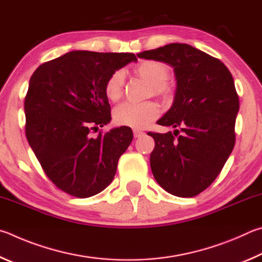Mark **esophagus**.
I'll return each mask as SVG.
<instances>
[{
    "mask_svg": "<svg viewBox=\"0 0 262 262\" xmlns=\"http://www.w3.org/2000/svg\"><path fill=\"white\" fill-rule=\"evenodd\" d=\"M145 135V132L140 131V130H134V136L135 138H140V137H143Z\"/></svg>",
    "mask_w": 262,
    "mask_h": 262,
    "instance_id": "34e87169",
    "label": "esophagus"
}]
</instances>
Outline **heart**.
<instances>
[{
    "mask_svg": "<svg viewBox=\"0 0 262 262\" xmlns=\"http://www.w3.org/2000/svg\"><path fill=\"white\" fill-rule=\"evenodd\" d=\"M135 73L150 84V94L169 98L172 93V87L167 81L169 70L167 66L155 59L140 62L135 68ZM105 96L113 102H116L124 93V72L117 70L108 77L104 85ZM160 105L154 101L143 103L125 102L119 104L114 110V119L119 125L132 128H144L153 122L160 115Z\"/></svg>",
    "mask_w": 262,
    "mask_h": 262,
    "instance_id": "heart-1",
    "label": "heart"
}]
</instances>
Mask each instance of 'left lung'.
Wrapping results in <instances>:
<instances>
[{
  "label": "left lung",
  "mask_w": 262,
  "mask_h": 262,
  "mask_svg": "<svg viewBox=\"0 0 262 262\" xmlns=\"http://www.w3.org/2000/svg\"><path fill=\"white\" fill-rule=\"evenodd\" d=\"M138 57L170 64L177 80L171 108L157 122L180 127L148 132L154 178L169 193L190 198L207 189L221 172L235 146L239 99L228 68L186 43L145 50Z\"/></svg>",
  "instance_id": "obj_1"
}]
</instances>
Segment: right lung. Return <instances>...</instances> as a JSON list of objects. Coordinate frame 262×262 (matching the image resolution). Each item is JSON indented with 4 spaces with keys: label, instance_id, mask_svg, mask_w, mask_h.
<instances>
[{
    "label": "right lung",
    "instance_id": "add662e5",
    "mask_svg": "<svg viewBox=\"0 0 262 262\" xmlns=\"http://www.w3.org/2000/svg\"><path fill=\"white\" fill-rule=\"evenodd\" d=\"M132 61L130 53L75 50L41 64L31 77L26 138L46 175L68 194L89 198L103 191L134 139L128 126L91 136L112 119L105 81Z\"/></svg>",
    "mask_w": 262,
    "mask_h": 262
}]
</instances>
